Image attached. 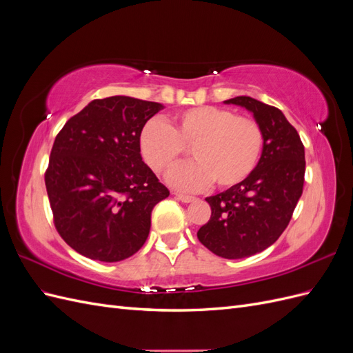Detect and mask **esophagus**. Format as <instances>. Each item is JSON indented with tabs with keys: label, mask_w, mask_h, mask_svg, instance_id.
I'll return each instance as SVG.
<instances>
[{
	"label": "esophagus",
	"mask_w": 353,
	"mask_h": 353,
	"mask_svg": "<svg viewBox=\"0 0 353 353\" xmlns=\"http://www.w3.org/2000/svg\"><path fill=\"white\" fill-rule=\"evenodd\" d=\"M175 196H176V199H178V200H181L183 203H191V201H194V200H196V197H193V196H187V194H179V193H176Z\"/></svg>",
	"instance_id": "esophagus-1"
}]
</instances>
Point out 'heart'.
Wrapping results in <instances>:
<instances>
[{"mask_svg": "<svg viewBox=\"0 0 353 353\" xmlns=\"http://www.w3.org/2000/svg\"><path fill=\"white\" fill-rule=\"evenodd\" d=\"M184 147H190L194 160L169 175L170 185L197 191L215 181L219 188H230L248 178L258 165L263 132L250 117L213 105L176 113L169 123L153 117L143 126L140 148L154 172L168 174L184 154Z\"/></svg>", "mask_w": 353, "mask_h": 353, "instance_id": "obj_1", "label": "heart"}]
</instances>
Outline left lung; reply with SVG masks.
Here are the masks:
<instances>
[{
  "mask_svg": "<svg viewBox=\"0 0 353 353\" xmlns=\"http://www.w3.org/2000/svg\"><path fill=\"white\" fill-rule=\"evenodd\" d=\"M249 110L263 132L253 172L216 196L206 197L212 215L200 243L221 258L243 259L274 244L292 219L305 183V147L284 113L248 95L223 101Z\"/></svg>",
  "mask_w": 353,
  "mask_h": 353,
  "instance_id": "obj_1",
  "label": "left lung"
}]
</instances>
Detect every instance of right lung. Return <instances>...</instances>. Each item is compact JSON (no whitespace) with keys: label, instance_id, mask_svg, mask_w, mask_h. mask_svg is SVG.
<instances>
[{"label":"right lung","instance_id":"add662e5","mask_svg":"<svg viewBox=\"0 0 353 353\" xmlns=\"http://www.w3.org/2000/svg\"><path fill=\"white\" fill-rule=\"evenodd\" d=\"M165 108L126 95L92 100L56 137L46 172L54 225L85 258L119 262L143 248L169 190L141 157L145 122Z\"/></svg>","mask_w":353,"mask_h":353}]
</instances>
